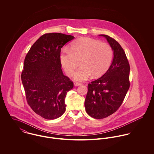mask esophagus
<instances>
[{"label":"esophagus","instance_id":"1","mask_svg":"<svg viewBox=\"0 0 154 154\" xmlns=\"http://www.w3.org/2000/svg\"><path fill=\"white\" fill-rule=\"evenodd\" d=\"M81 85V83H79V82H74V85H75V86H76V87L79 86V85Z\"/></svg>","mask_w":154,"mask_h":154}]
</instances>
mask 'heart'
<instances>
[{
    "mask_svg": "<svg viewBox=\"0 0 154 154\" xmlns=\"http://www.w3.org/2000/svg\"><path fill=\"white\" fill-rule=\"evenodd\" d=\"M60 61L66 74L70 76L75 72L73 79L84 81L92 75L97 78L109 69L113 59V51L109 44L89 37H81L74 41L70 48H64L60 53Z\"/></svg>",
    "mask_w": 154,
    "mask_h": 154,
    "instance_id": "1",
    "label": "heart"
}]
</instances>
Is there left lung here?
I'll list each match as a JSON object with an SVG mask.
<instances>
[{"label": "left lung", "instance_id": "1", "mask_svg": "<svg viewBox=\"0 0 154 154\" xmlns=\"http://www.w3.org/2000/svg\"><path fill=\"white\" fill-rule=\"evenodd\" d=\"M100 36L107 39L114 57L105 74L88 85L85 110L89 116L96 119L106 118L118 110L130 87V66L123 48L109 35Z\"/></svg>", "mask_w": 154, "mask_h": 154}]
</instances>
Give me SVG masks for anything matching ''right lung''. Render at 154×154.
<instances>
[{
	"instance_id": "1",
	"label": "right lung",
	"mask_w": 154,
	"mask_h": 154,
	"mask_svg": "<svg viewBox=\"0 0 154 154\" xmlns=\"http://www.w3.org/2000/svg\"><path fill=\"white\" fill-rule=\"evenodd\" d=\"M75 37L48 33L32 45L24 60L21 80L28 104L36 114L47 120L60 117L65 111L67 92L73 83L61 69V48Z\"/></svg>"
}]
</instances>
